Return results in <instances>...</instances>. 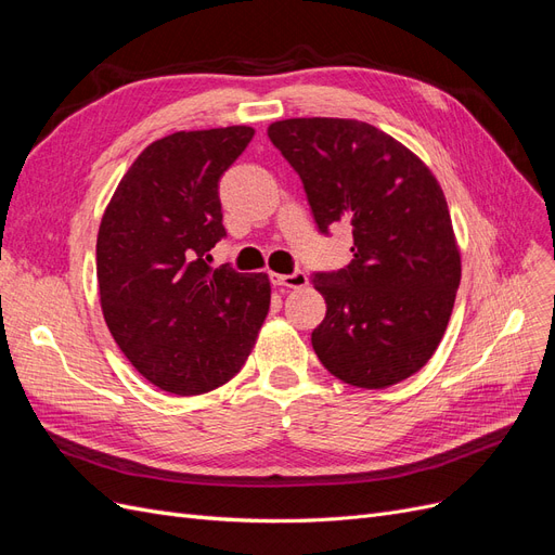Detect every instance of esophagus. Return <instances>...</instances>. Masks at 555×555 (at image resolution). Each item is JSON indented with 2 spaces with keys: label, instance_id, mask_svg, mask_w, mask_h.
<instances>
[{
  "label": "esophagus",
  "instance_id": "obj_1",
  "mask_svg": "<svg viewBox=\"0 0 555 555\" xmlns=\"http://www.w3.org/2000/svg\"><path fill=\"white\" fill-rule=\"evenodd\" d=\"M271 280H273V284H280V287H287V289H300V287H306V284H308V275L304 271H294L292 275L273 273Z\"/></svg>",
  "mask_w": 555,
  "mask_h": 555
}]
</instances>
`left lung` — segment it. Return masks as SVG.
<instances>
[{"label": "left lung", "mask_w": 555, "mask_h": 555, "mask_svg": "<svg viewBox=\"0 0 555 555\" xmlns=\"http://www.w3.org/2000/svg\"><path fill=\"white\" fill-rule=\"evenodd\" d=\"M268 139L304 180L322 233L351 227L354 259L314 273L326 300L312 347L326 371L361 389L408 379L447 331L461 255L442 188L382 129L343 117H292Z\"/></svg>", "instance_id": "8db88e82"}]
</instances>
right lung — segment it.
I'll list each match as a JSON object with an SVG mask.
<instances>
[{"label":"right lung","instance_id":"right-lung-1","mask_svg":"<svg viewBox=\"0 0 555 555\" xmlns=\"http://www.w3.org/2000/svg\"><path fill=\"white\" fill-rule=\"evenodd\" d=\"M251 127L176 131L150 143L117 184L96 236L108 331L162 391L196 396L236 375L271 308L266 273L212 268L220 178Z\"/></svg>","mask_w":555,"mask_h":555}]
</instances>
